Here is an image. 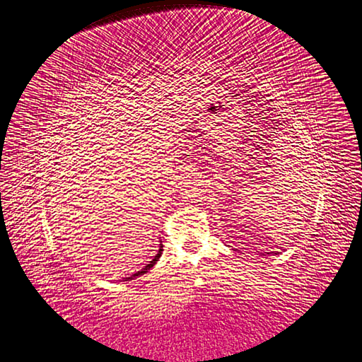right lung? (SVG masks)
<instances>
[{
    "mask_svg": "<svg viewBox=\"0 0 362 362\" xmlns=\"http://www.w3.org/2000/svg\"><path fill=\"white\" fill-rule=\"evenodd\" d=\"M162 251H164V250H162V243H160V248H159V251H158V254L155 255V257H153V260H151L148 264H146L144 267H143V269L141 271H138V272H135V274H132L129 278H126V281H127V279H132V278H136V276H139V275H144L147 271H150L151 269V267H153L155 264H156V262L159 260V257H160V254H162Z\"/></svg>",
    "mask_w": 362,
    "mask_h": 362,
    "instance_id": "right-lung-1",
    "label": "right lung"
}]
</instances>
